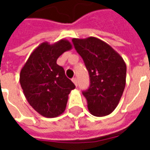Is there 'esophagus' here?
<instances>
[{
	"mask_svg": "<svg viewBox=\"0 0 150 150\" xmlns=\"http://www.w3.org/2000/svg\"><path fill=\"white\" fill-rule=\"evenodd\" d=\"M72 82L74 83V84H75V86H77V83H77V79L73 78V79H72Z\"/></svg>",
	"mask_w": 150,
	"mask_h": 150,
	"instance_id": "34e87169",
	"label": "esophagus"
}]
</instances>
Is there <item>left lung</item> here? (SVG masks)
I'll use <instances>...</instances> for the list:
<instances>
[{"instance_id":"1","label":"left lung","mask_w":150,"mask_h":150,"mask_svg":"<svg viewBox=\"0 0 150 150\" xmlns=\"http://www.w3.org/2000/svg\"><path fill=\"white\" fill-rule=\"evenodd\" d=\"M90 76V87L83 91L88 108L95 116H105L115 110L125 88L126 64L112 47L97 38H73Z\"/></svg>"}]
</instances>
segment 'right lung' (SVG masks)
Returning <instances> with one entry per match:
<instances>
[{"instance_id": "1", "label": "right lung", "mask_w": 150, "mask_h": 150, "mask_svg": "<svg viewBox=\"0 0 150 150\" xmlns=\"http://www.w3.org/2000/svg\"><path fill=\"white\" fill-rule=\"evenodd\" d=\"M71 43L61 39L54 44L41 43L31 53L20 72V83L28 103L44 117H57L64 112L68 95L75 84L57 64Z\"/></svg>"}]
</instances>
